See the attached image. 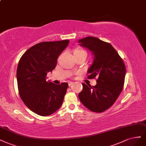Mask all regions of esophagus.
I'll list each match as a JSON object with an SVG mask.
<instances>
[{
	"label": "esophagus",
	"instance_id": "1",
	"mask_svg": "<svg viewBox=\"0 0 146 146\" xmlns=\"http://www.w3.org/2000/svg\"><path fill=\"white\" fill-rule=\"evenodd\" d=\"M73 82H69L68 83V84H69V86H71V85H72L73 84Z\"/></svg>",
	"mask_w": 146,
	"mask_h": 146
}]
</instances>
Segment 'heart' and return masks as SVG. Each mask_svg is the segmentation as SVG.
<instances>
[{"instance_id":"1","label":"heart","mask_w":146,"mask_h":146,"mask_svg":"<svg viewBox=\"0 0 146 146\" xmlns=\"http://www.w3.org/2000/svg\"><path fill=\"white\" fill-rule=\"evenodd\" d=\"M74 53H77V54H87V52L84 51L83 49H75Z\"/></svg>"}]
</instances>
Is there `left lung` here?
Instances as JSON below:
<instances>
[{
	"instance_id": "1",
	"label": "left lung",
	"mask_w": 146,
	"mask_h": 146,
	"mask_svg": "<svg viewBox=\"0 0 146 146\" xmlns=\"http://www.w3.org/2000/svg\"><path fill=\"white\" fill-rule=\"evenodd\" d=\"M94 56L92 64L88 69L89 79L97 78V84L82 83L79 93L80 102L89 110L101 113L113 104L123 89L125 67L123 59L110 43L94 37L78 40Z\"/></svg>"
}]
</instances>
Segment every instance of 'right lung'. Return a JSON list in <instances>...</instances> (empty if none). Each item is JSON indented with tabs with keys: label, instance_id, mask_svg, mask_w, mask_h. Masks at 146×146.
<instances>
[{
	"label": "right lung",
	"instance_id": "obj_1",
	"mask_svg": "<svg viewBox=\"0 0 146 146\" xmlns=\"http://www.w3.org/2000/svg\"><path fill=\"white\" fill-rule=\"evenodd\" d=\"M69 43L68 40L39 43L28 49L19 60L17 81L20 97L31 111L40 116L52 114L63 103L68 84H56L46 79Z\"/></svg>",
	"mask_w": 146,
	"mask_h": 146
}]
</instances>
